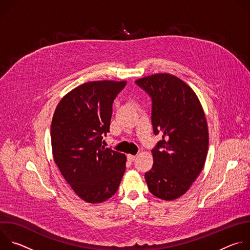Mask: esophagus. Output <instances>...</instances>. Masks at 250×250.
Here are the masks:
<instances>
[{
  "label": "esophagus",
  "instance_id": "obj_1",
  "mask_svg": "<svg viewBox=\"0 0 250 250\" xmlns=\"http://www.w3.org/2000/svg\"><path fill=\"white\" fill-rule=\"evenodd\" d=\"M135 158H136V155H131V154H128V155H127V160H128L129 162L134 161Z\"/></svg>",
  "mask_w": 250,
  "mask_h": 250
}]
</instances>
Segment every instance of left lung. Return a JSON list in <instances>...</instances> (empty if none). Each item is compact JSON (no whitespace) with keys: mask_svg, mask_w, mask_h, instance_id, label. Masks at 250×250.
I'll return each mask as SVG.
<instances>
[{"mask_svg":"<svg viewBox=\"0 0 250 250\" xmlns=\"http://www.w3.org/2000/svg\"><path fill=\"white\" fill-rule=\"evenodd\" d=\"M135 83L152 99V125L161 133L151 150L152 168L146 181L152 195L173 201L183 196L204 168L208 129L196 93L184 81L168 73L137 79Z\"/></svg>","mask_w":250,"mask_h":250,"instance_id":"8db88e82","label":"left lung"}]
</instances>
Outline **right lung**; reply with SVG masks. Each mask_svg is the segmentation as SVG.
<instances>
[{"label": "right lung", "mask_w": 250, "mask_h": 250, "mask_svg": "<svg viewBox=\"0 0 250 250\" xmlns=\"http://www.w3.org/2000/svg\"><path fill=\"white\" fill-rule=\"evenodd\" d=\"M125 81H92L68 92L51 122L54 162L75 194L99 204L116 194L126 156L102 146L110 131L113 102Z\"/></svg>", "instance_id": "add662e5"}]
</instances>
